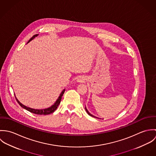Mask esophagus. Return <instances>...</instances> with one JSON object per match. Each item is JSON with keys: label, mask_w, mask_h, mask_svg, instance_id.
<instances>
[{"label": "esophagus", "mask_w": 156, "mask_h": 156, "mask_svg": "<svg viewBox=\"0 0 156 156\" xmlns=\"http://www.w3.org/2000/svg\"><path fill=\"white\" fill-rule=\"evenodd\" d=\"M79 81L80 82H83L84 81V79H80Z\"/></svg>", "instance_id": "34e87169"}]
</instances>
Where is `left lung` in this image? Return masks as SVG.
<instances>
[{
	"label": "left lung",
	"mask_w": 156,
	"mask_h": 156,
	"mask_svg": "<svg viewBox=\"0 0 156 156\" xmlns=\"http://www.w3.org/2000/svg\"><path fill=\"white\" fill-rule=\"evenodd\" d=\"M85 109H86V111L87 112V113H88V114L89 115H90V116H92V117H95V118H97V117H95V116H93L92 115H91L90 113H89V112L88 111V110L87 109V108H85Z\"/></svg>",
	"instance_id": "8db88e82"
}]
</instances>
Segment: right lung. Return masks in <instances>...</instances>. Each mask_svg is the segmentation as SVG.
I'll return each instance as SVG.
<instances>
[{
	"mask_svg": "<svg viewBox=\"0 0 156 156\" xmlns=\"http://www.w3.org/2000/svg\"><path fill=\"white\" fill-rule=\"evenodd\" d=\"M37 36H38V34H36V35H34V36L29 40V41H28V43H29V41H30L32 40H33V39H34L35 37H37ZM64 92H65V89H64V90H62V92L61 94H60L59 98H58V100H56V101L55 102V103L53 106H51L50 108H49L45 109H40V110H38V109H31V108H28V107H26V106H24L23 105H22V104L17 99L16 97V100H17V101L18 102V103L20 105V106L21 107H22L23 108L25 109L26 110H27V111H29L30 112H32V113H33L37 114V115H48V114L52 113L53 112H54L55 111L56 109L58 108V106L59 105V104H60V103H61V99H62V95H63Z\"/></svg>",
	"mask_w": 156,
	"mask_h": 156,
	"instance_id": "1",
	"label": "right lung"
}]
</instances>
